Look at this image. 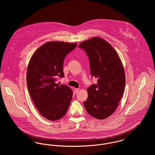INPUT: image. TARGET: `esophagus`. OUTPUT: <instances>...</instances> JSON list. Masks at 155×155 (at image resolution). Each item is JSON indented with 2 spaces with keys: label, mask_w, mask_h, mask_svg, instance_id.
Segmentation results:
<instances>
[{
  "label": "esophagus",
  "mask_w": 155,
  "mask_h": 155,
  "mask_svg": "<svg viewBox=\"0 0 155 155\" xmlns=\"http://www.w3.org/2000/svg\"><path fill=\"white\" fill-rule=\"evenodd\" d=\"M79 91H80V89H79L78 88L74 89V91H75V94H77V93H78V92H79Z\"/></svg>",
  "instance_id": "34e87169"
}]
</instances>
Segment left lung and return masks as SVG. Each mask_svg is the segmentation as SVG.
Wrapping results in <instances>:
<instances>
[{
    "instance_id": "8db88e82",
    "label": "left lung",
    "mask_w": 155,
    "mask_h": 155,
    "mask_svg": "<svg viewBox=\"0 0 155 155\" xmlns=\"http://www.w3.org/2000/svg\"><path fill=\"white\" fill-rule=\"evenodd\" d=\"M78 48L86 52L91 76L97 80L87 89L88 96L84 102V107L92 117L106 118L116 110L124 91L122 63L111 45L98 37L82 42Z\"/></svg>"
}]
</instances>
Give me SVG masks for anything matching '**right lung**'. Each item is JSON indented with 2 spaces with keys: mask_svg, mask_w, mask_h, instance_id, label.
<instances>
[{
  "mask_svg": "<svg viewBox=\"0 0 155 155\" xmlns=\"http://www.w3.org/2000/svg\"><path fill=\"white\" fill-rule=\"evenodd\" d=\"M76 46V43L49 42L39 47L30 59L27 71L28 90L40 114L49 120L63 117L72 99V90L56 81L64 77V60Z\"/></svg>",
  "mask_w": 155,
  "mask_h": 155,
  "instance_id": "add662e5",
  "label": "right lung"
}]
</instances>
